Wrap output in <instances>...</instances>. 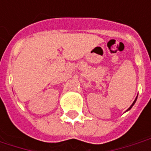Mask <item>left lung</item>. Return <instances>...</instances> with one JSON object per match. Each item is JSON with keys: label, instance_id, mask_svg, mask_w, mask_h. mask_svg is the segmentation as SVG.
Instances as JSON below:
<instances>
[{"label": "left lung", "instance_id": "left-lung-1", "mask_svg": "<svg viewBox=\"0 0 151 151\" xmlns=\"http://www.w3.org/2000/svg\"><path fill=\"white\" fill-rule=\"evenodd\" d=\"M137 98L135 99V100H134V101H133V104H132V105H131V106H130L129 108H128V110H127V111H129V110H130V109H131V108H132V107H133V105H134V104H135V102H136V100H137Z\"/></svg>", "mask_w": 151, "mask_h": 151}]
</instances>
